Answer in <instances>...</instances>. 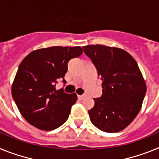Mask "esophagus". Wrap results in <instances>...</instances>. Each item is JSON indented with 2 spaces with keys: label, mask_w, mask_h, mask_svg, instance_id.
<instances>
[{
  "label": "esophagus",
  "mask_w": 159,
  "mask_h": 159,
  "mask_svg": "<svg viewBox=\"0 0 159 159\" xmlns=\"http://www.w3.org/2000/svg\"><path fill=\"white\" fill-rule=\"evenodd\" d=\"M85 97H86V95H78V98L80 99V100H82V99H84V98H85Z\"/></svg>",
  "instance_id": "1"
}]
</instances>
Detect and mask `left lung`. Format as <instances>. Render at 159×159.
I'll use <instances>...</instances> for the list:
<instances>
[{
  "instance_id": "left-lung-1",
  "label": "left lung",
  "mask_w": 159,
  "mask_h": 159,
  "mask_svg": "<svg viewBox=\"0 0 159 159\" xmlns=\"http://www.w3.org/2000/svg\"><path fill=\"white\" fill-rule=\"evenodd\" d=\"M83 49L102 81V95L93 99L95 106L88 111L90 120L102 131H120L137 116L147 92L137 62L118 48L96 44Z\"/></svg>"
}]
</instances>
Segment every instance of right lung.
<instances>
[{
	"label": "right lung",
	"instance_id": "obj_1",
	"mask_svg": "<svg viewBox=\"0 0 159 159\" xmlns=\"http://www.w3.org/2000/svg\"><path fill=\"white\" fill-rule=\"evenodd\" d=\"M80 47H55L29 53L18 67L12 95L21 116L40 130H52L68 119L77 95L56 89L57 80L67 71L68 61L80 57Z\"/></svg>",
	"mask_w": 159,
	"mask_h": 159
}]
</instances>
